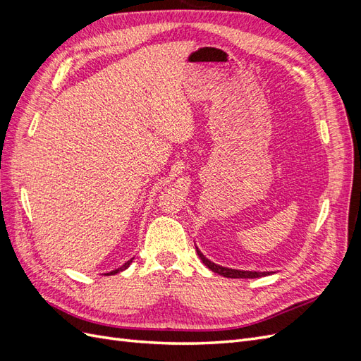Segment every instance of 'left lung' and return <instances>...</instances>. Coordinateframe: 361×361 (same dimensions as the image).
Returning a JSON list of instances; mask_svg holds the SVG:
<instances>
[{
    "mask_svg": "<svg viewBox=\"0 0 361 361\" xmlns=\"http://www.w3.org/2000/svg\"><path fill=\"white\" fill-rule=\"evenodd\" d=\"M195 251H197L199 257L202 259L203 264L209 268L211 271L216 272V274L220 276H224V277H228V279H257V277H264V276H268L269 272H259V271H241V269H232V268H224V267H220L214 264V262H211L207 257L203 256L202 251L195 247Z\"/></svg>",
    "mask_w": 361,
    "mask_h": 361,
    "instance_id": "8db88e82",
    "label": "left lung"
}]
</instances>
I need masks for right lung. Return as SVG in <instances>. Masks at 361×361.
I'll use <instances>...</instances> for the list:
<instances>
[{
    "mask_svg": "<svg viewBox=\"0 0 361 361\" xmlns=\"http://www.w3.org/2000/svg\"><path fill=\"white\" fill-rule=\"evenodd\" d=\"M130 262H133V259L130 260H128V262H125V264L120 267V268H117V269H114V271H111V272H108V274H105V276H113V274H117V272H120V271H123V269H126L129 265H130Z\"/></svg>",
    "mask_w": 361,
    "mask_h": 361,
    "instance_id": "obj_1",
    "label": "right lung"
}]
</instances>
